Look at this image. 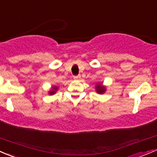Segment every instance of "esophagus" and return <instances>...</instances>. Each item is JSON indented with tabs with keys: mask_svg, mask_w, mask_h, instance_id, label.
Instances as JSON below:
<instances>
[{
	"mask_svg": "<svg viewBox=\"0 0 157 157\" xmlns=\"http://www.w3.org/2000/svg\"><path fill=\"white\" fill-rule=\"evenodd\" d=\"M74 80H79V79H80V75L79 74V75L74 76Z\"/></svg>",
	"mask_w": 157,
	"mask_h": 157,
	"instance_id": "esophagus-1",
	"label": "esophagus"
}]
</instances>
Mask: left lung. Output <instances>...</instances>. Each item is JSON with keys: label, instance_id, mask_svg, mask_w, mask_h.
<instances>
[{"label": "left lung", "instance_id": "left-lung-1", "mask_svg": "<svg viewBox=\"0 0 157 157\" xmlns=\"http://www.w3.org/2000/svg\"><path fill=\"white\" fill-rule=\"evenodd\" d=\"M96 92L98 93H99V94H102V93H104L105 92V87L104 86H102L101 83H97L96 84Z\"/></svg>", "mask_w": 157, "mask_h": 157}]
</instances>
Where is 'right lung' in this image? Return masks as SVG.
<instances>
[{"instance_id":"add662e5","label":"right lung","mask_w":157,"mask_h":157,"mask_svg":"<svg viewBox=\"0 0 157 157\" xmlns=\"http://www.w3.org/2000/svg\"><path fill=\"white\" fill-rule=\"evenodd\" d=\"M58 86H52V90H51L50 91L48 92L49 95H53V94H55V93H56L57 90H58Z\"/></svg>"}]
</instances>
